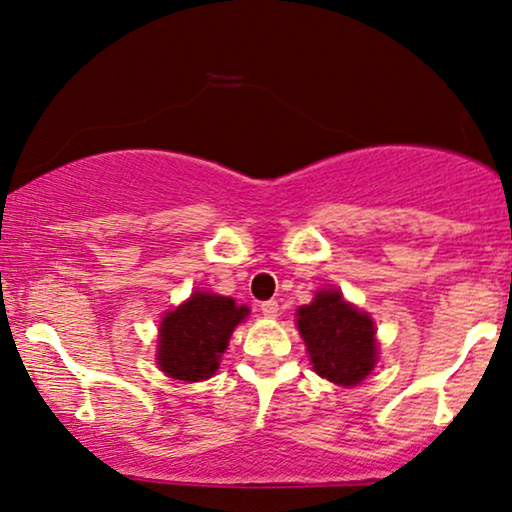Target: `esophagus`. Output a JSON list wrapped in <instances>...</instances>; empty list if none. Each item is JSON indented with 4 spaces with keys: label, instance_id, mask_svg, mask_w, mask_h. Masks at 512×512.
<instances>
[{
    "label": "esophagus",
    "instance_id": "1",
    "mask_svg": "<svg viewBox=\"0 0 512 512\" xmlns=\"http://www.w3.org/2000/svg\"><path fill=\"white\" fill-rule=\"evenodd\" d=\"M260 310H262L264 317L274 319L276 315H279V303H276V300H267V303L260 305Z\"/></svg>",
    "mask_w": 512,
    "mask_h": 512
}]
</instances>
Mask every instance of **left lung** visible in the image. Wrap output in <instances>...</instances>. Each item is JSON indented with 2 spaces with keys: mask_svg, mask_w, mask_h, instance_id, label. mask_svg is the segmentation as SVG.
<instances>
[{
  "mask_svg": "<svg viewBox=\"0 0 512 512\" xmlns=\"http://www.w3.org/2000/svg\"><path fill=\"white\" fill-rule=\"evenodd\" d=\"M312 367L338 386H357L379 360L377 329L367 312L357 310L341 291H317L295 315Z\"/></svg>",
  "mask_w": 512,
  "mask_h": 512,
  "instance_id": "8db88e82",
  "label": "left lung"
}]
</instances>
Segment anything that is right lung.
<instances>
[{
	"label": "right lung",
	"instance_id": "right-lung-1",
	"mask_svg": "<svg viewBox=\"0 0 512 512\" xmlns=\"http://www.w3.org/2000/svg\"><path fill=\"white\" fill-rule=\"evenodd\" d=\"M250 315L245 305L217 293L195 291L159 324L157 365L178 381H205L219 369L233 329Z\"/></svg>",
	"mask_w": 512,
	"mask_h": 512
}]
</instances>
